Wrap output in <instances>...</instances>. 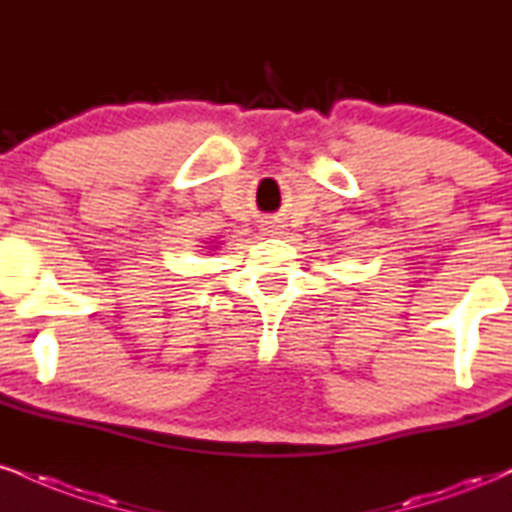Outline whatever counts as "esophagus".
I'll return each instance as SVG.
<instances>
[{"label":"esophagus","instance_id":"1","mask_svg":"<svg viewBox=\"0 0 512 512\" xmlns=\"http://www.w3.org/2000/svg\"><path fill=\"white\" fill-rule=\"evenodd\" d=\"M283 226H281V221L279 219H264L262 221V226H260V231L264 233V236H281V231Z\"/></svg>","mask_w":512,"mask_h":512}]
</instances>
